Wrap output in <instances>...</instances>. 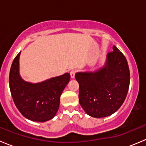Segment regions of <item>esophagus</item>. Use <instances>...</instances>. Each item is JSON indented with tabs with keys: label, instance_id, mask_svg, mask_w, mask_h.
<instances>
[{
	"label": "esophagus",
	"instance_id": "1",
	"mask_svg": "<svg viewBox=\"0 0 146 146\" xmlns=\"http://www.w3.org/2000/svg\"><path fill=\"white\" fill-rule=\"evenodd\" d=\"M76 70H75V69H73V70H71L70 71V77L72 78H73L75 77V75H76Z\"/></svg>",
	"mask_w": 146,
	"mask_h": 146
}]
</instances>
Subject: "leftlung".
<instances>
[{"mask_svg": "<svg viewBox=\"0 0 146 146\" xmlns=\"http://www.w3.org/2000/svg\"><path fill=\"white\" fill-rule=\"evenodd\" d=\"M75 78L79 83L80 104L95 118L117 111L126 99L130 83L127 61L115 46L107 54L104 68L94 73H77Z\"/></svg>", "mask_w": 146, "mask_h": 146, "instance_id": "1", "label": "left lung"}]
</instances>
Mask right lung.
Segmentation results:
<instances>
[{
    "mask_svg": "<svg viewBox=\"0 0 146 146\" xmlns=\"http://www.w3.org/2000/svg\"><path fill=\"white\" fill-rule=\"evenodd\" d=\"M20 52L13 60L10 70L9 86L12 98L17 110L25 118L34 121H46L56 114L60 97L70 76L67 73L36 84L24 81L18 70Z\"/></svg>",
    "mask_w": 146,
    "mask_h": 146,
    "instance_id": "right-lung-1",
    "label": "right lung"
}]
</instances>
